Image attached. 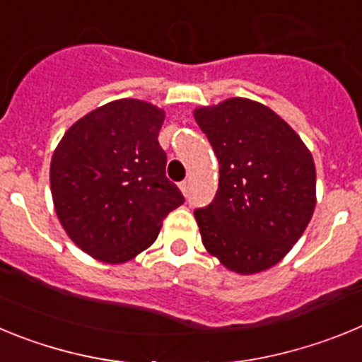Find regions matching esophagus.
Instances as JSON below:
<instances>
[{
	"label": "esophagus",
	"instance_id": "obj_1",
	"mask_svg": "<svg viewBox=\"0 0 362 362\" xmlns=\"http://www.w3.org/2000/svg\"><path fill=\"white\" fill-rule=\"evenodd\" d=\"M179 190L183 192V196H188V192H190V183H188V181L179 183Z\"/></svg>",
	"mask_w": 362,
	"mask_h": 362
}]
</instances>
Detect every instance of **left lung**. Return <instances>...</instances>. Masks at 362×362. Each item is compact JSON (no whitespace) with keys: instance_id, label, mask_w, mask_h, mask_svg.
Returning <instances> with one entry per match:
<instances>
[{"instance_id":"left-lung-1","label":"left lung","mask_w":362,"mask_h":362,"mask_svg":"<svg viewBox=\"0 0 362 362\" xmlns=\"http://www.w3.org/2000/svg\"><path fill=\"white\" fill-rule=\"evenodd\" d=\"M219 161V188L194 212L210 255L239 276L276 267L315 210V163L267 105L230 98L194 110Z\"/></svg>"}]
</instances>
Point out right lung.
<instances>
[{
	"label": "right lung",
	"mask_w": 362,
	"mask_h": 362,
	"mask_svg": "<svg viewBox=\"0 0 362 362\" xmlns=\"http://www.w3.org/2000/svg\"><path fill=\"white\" fill-rule=\"evenodd\" d=\"M165 110L116 99L78 119L50 161L54 209L74 245L101 263L123 264L146 250L183 194L165 175L158 136Z\"/></svg>",
	"instance_id": "add662e5"
}]
</instances>
